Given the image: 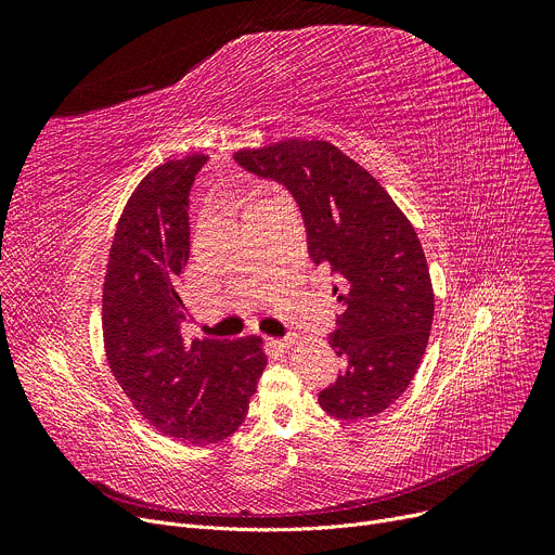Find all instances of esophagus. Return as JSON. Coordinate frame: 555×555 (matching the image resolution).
Here are the masks:
<instances>
[{"mask_svg":"<svg viewBox=\"0 0 555 555\" xmlns=\"http://www.w3.org/2000/svg\"><path fill=\"white\" fill-rule=\"evenodd\" d=\"M276 344L281 346V348H289L293 344H297V337L295 335H287V337H281V339H276Z\"/></svg>","mask_w":555,"mask_h":555,"instance_id":"esophagus-1","label":"esophagus"}]
</instances>
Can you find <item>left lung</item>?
Here are the masks:
<instances>
[{"mask_svg": "<svg viewBox=\"0 0 555 555\" xmlns=\"http://www.w3.org/2000/svg\"><path fill=\"white\" fill-rule=\"evenodd\" d=\"M233 162L289 191L312 262L337 276L341 304L328 341L344 360L319 391L322 410L358 421L385 412L410 387L427 348L434 289L412 222L369 170L328 141L285 139Z\"/></svg>", "mask_w": 555, "mask_h": 555, "instance_id": "left-lung-1", "label": "left lung"}]
</instances>
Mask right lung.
Wrapping results in <instances>:
<instances>
[{
	"instance_id": "1",
	"label": "right lung",
	"mask_w": 555,
	"mask_h": 555,
	"mask_svg": "<svg viewBox=\"0 0 555 555\" xmlns=\"http://www.w3.org/2000/svg\"><path fill=\"white\" fill-rule=\"evenodd\" d=\"M207 159L189 155L145 175L116 224L103 283V339L116 383L157 431L197 446L243 425L268 364L256 335L186 341L182 333L189 193Z\"/></svg>"
}]
</instances>
